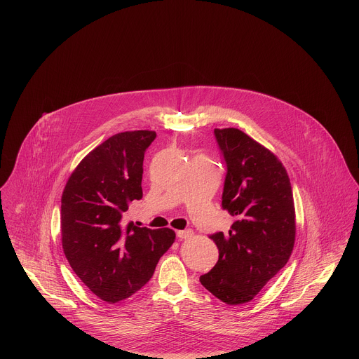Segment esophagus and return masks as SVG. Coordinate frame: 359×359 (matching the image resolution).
Listing matches in <instances>:
<instances>
[{
    "mask_svg": "<svg viewBox=\"0 0 359 359\" xmlns=\"http://www.w3.org/2000/svg\"><path fill=\"white\" fill-rule=\"evenodd\" d=\"M176 236L180 239H188L194 236V233H192V230H179L176 233Z\"/></svg>",
    "mask_w": 359,
    "mask_h": 359,
    "instance_id": "1",
    "label": "esophagus"
}]
</instances>
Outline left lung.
<instances>
[{"label": "left lung", "mask_w": 359, "mask_h": 359, "mask_svg": "<svg viewBox=\"0 0 359 359\" xmlns=\"http://www.w3.org/2000/svg\"><path fill=\"white\" fill-rule=\"evenodd\" d=\"M227 175L222 207L230 230L211 236L219 258L201 276L205 290L229 306L249 303L288 262L296 237L290 176L276 154L237 128L214 130Z\"/></svg>", "instance_id": "left-lung-1"}]
</instances>
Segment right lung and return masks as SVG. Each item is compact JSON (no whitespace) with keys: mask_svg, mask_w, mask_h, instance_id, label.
<instances>
[{"mask_svg":"<svg viewBox=\"0 0 359 359\" xmlns=\"http://www.w3.org/2000/svg\"><path fill=\"white\" fill-rule=\"evenodd\" d=\"M154 130L109 137L86 154L62 195V246L69 266L103 302L117 303L141 290L175 242L164 227L122 224L132 201L142 198V161Z\"/></svg>","mask_w":359,"mask_h":359,"instance_id":"add662e5","label":"right lung"}]
</instances>
